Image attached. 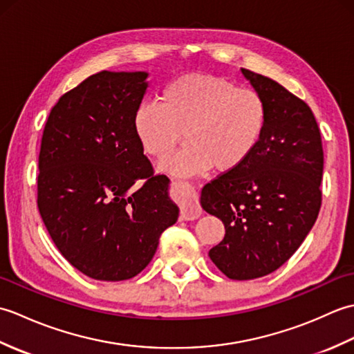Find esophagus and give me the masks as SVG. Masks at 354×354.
I'll use <instances>...</instances> for the list:
<instances>
[{
  "label": "esophagus",
  "mask_w": 354,
  "mask_h": 354,
  "mask_svg": "<svg viewBox=\"0 0 354 354\" xmlns=\"http://www.w3.org/2000/svg\"><path fill=\"white\" fill-rule=\"evenodd\" d=\"M173 193H175V199L178 202L179 208H181L183 219L185 221L198 219L202 213V209L198 201V194L194 192L193 187L185 183H173Z\"/></svg>",
  "instance_id": "esophagus-1"
}]
</instances>
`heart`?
<instances>
[{"label":"heart","instance_id":"heart-1","mask_svg":"<svg viewBox=\"0 0 354 354\" xmlns=\"http://www.w3.org/2000/svg\"><path fill=\"white\" fill-rule=\"evenodd\" d=\"M160 102L141 103L133 127L145 152L153 158L171 153L185 132L187 147L161 164L175 175L240 169L266 127V103L255 89L212 74L178 77L162 89Z\"/></svg>","mask_w":354,"mask_h":354}]
</instances>
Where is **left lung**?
<instances>
[{"instance_id": "left-lung-1", "label": "left lung", "mask_w": 354, "mask_h": 354, "mask_svg": "<svg viewBox=\"0 0 354 354\" xmlns=\"http://www.w3.org/2000/svg\"><path fill=\"white\" fill-rule=\"evenodd\" d=\"M266 103V127L242 167L221 173L201 194L225 237L209 250L231 280H254L288 261L317 221L324 169L321 132L312 109L275 80L242 68Z\"/></svg>"}]
</instances>
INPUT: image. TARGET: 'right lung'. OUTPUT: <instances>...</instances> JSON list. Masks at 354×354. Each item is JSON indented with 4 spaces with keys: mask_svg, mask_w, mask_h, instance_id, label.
<instances>
[{
    "mask_svg": "<svg viewBox=\"0 0 354 354\" xmlns=\"http://www.w3.org/2000/svg\"><path fill=\"white\" fill-rule=\"evenodd\" d=\"M147 73L100 71L65 93L44 127L37 208L82 274L122 281L145 269L179 208L155 175L133 115Z\"/></svg>",
    "mask_w": 354,
    "mask_h": 354,
    "instance_id": "obj_1",
    "label": "right lung"
}]
</instances>
